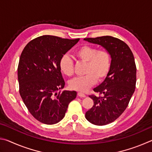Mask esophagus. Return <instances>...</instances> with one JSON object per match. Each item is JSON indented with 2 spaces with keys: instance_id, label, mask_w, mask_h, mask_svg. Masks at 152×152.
<instances>
[{
  "instance_id": "esophagus-1",
  "label": "esophagus",
  "mask_w": 152,
  "mask_h": 152,
  "mask_svg": "<svg viewBox=\"0 0 152 152\" xmlns=\"http://www.w3.org/2000/svg\"><path fill=\"white\" fill-rule=\"evenodd\" d=\"M78 96H80V97H85V96H86V94H84L83 92H78Z\"/></svg>"
}]
</instances>
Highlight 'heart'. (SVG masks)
<instances>
[{
  "instance_id": "b5f03b06",
  "label": "heart",
  "mask_w": 152,
  "mask_h": 152,
  "mask_svg": "<svg viewBox=\"0 0 152 152\" xmlns=\"http://www.w3.org/2000/svg\"><path fill=\"white\" fill-rule=\"evenodd\" d=\"M75 58L80 61L86 62L84 69L86 74L76 77L69 82L72 89L85 92L98 81L106 78L110 68V56L105 50H98L93 46L84 45L74 53ZM60 68L61 72L68 76L74 74V64L68 55H64L60 60Z\"/></svg>"
}]
</instances>
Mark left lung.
Listing matches in <instances>:
<instances>
[{"label":"left lung","instance_id":"left-lung-1","mask_svg":"<svg viewBox=\"0 0 152 152\" xmlns=\"http://www.w3.org/2000/svg\"><path fill=\"white\" fill-rule=\"evenodd\" d=\"M84 41L102 46L110 56V68L104 81L94 88L102 97L91 95L94 105L85 117L96 125H105L124 112L135 91L136 66L132 50L126 43L111 36L85 38Z\"/></svg>","mask_w":152,"mask_h":152}]
</instances>
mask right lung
Masks as SVG:
<instances>
[{
  "mask_svg": "<svg viewBox=\"0 0 152 152\" xmlns=\"http://www.w3.org/2000/svg\"><path fill=\"white\" fill-rule=\"evenodd\" d=\"M80 39L43 35L31 41L20 56L18 66L19 93L36 119L56 124L63 119L76 91L59 90L65 86L60 60Z\"/></svg>",
  "mask_w": 152,
  "mask_h": 152,
  "instance_id": "add662e5",
  "label": "right lung"
}]
</instances>
